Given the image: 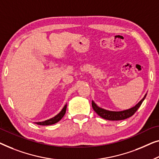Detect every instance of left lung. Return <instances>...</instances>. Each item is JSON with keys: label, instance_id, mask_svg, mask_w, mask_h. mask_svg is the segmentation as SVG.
<instances>
[{"label": "left lung", "instance_id": "obj_1", "mask_svg": "<svg viewBox=\"0 0 159 159\" xmlns=\"http://www.w3.org/2000/svg\"><path fill=\"white\" fill-rule=\"evenodd\" d=\"M146 95L147 93H146V95L144 96V97L143 98V99L140 100V101L138 102L135 106H134L130 109H126V110H123V111H115L107 110V109H102L101 107H98L93 101H92L91 104H92L93 110L97 113L98 115L100 116V117L102 118H104V119L108 120H122L131 117V116H133L134 114L136 112V111L138 110V108L140 107V105L142 104L143 102L144 101Z\"/></svg>", "mask_w": 159, "mask_h": 159}]
</instances>
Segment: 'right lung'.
Masks as SVG:
<instances>
[{
    "label": "right lung",
    "mask_w": 159,
    "mask_h": 159,
    "mask_svg": "<svg viewBox=\"0 0 159 159\" xmlns=\"http://www.w3.org/2000/svg\"><path fill=\"white\" fill-rule=\"evenodd\" d=\"M66 109H67V104H66L64 106L63 108L62 109V110L60 111V113H58L56 116H55L54 117L51 118L50 120H45V121L43 122H35L37 125H53L57 123V122H59L60 120L63 117V116L65 115L66 111Z\"/></svg>",
    "instance_id": "obj_1"
}]
</instances>
